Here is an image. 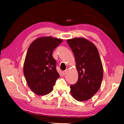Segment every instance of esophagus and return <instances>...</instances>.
<instances>
[{
	"mask_svg": "<svg viewBox=\"0 0 124 124\" xmlns=\"http://www.w3.org/2000/svg\"><path fill=\"white\" fill-rule=\"evenodd\" d=\"M67 72H68V69H66L64 71H63V72H62V74L63 75H66L67 74Z\"/></svg>",
	"mask_w": 124,
	"mask_h": 124,
	"instance_id": "1",
	"label": "esophagus"
}]
</instances>
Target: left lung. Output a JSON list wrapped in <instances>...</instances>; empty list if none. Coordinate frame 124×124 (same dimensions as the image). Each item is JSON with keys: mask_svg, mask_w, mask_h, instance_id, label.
<instances>
[{"mask_svg": "<svg viewBox=\"0 0 124 124\" xmlns=\"http://www.w3.org/2000/svg\"><path fill=\"white\" fill-rule=\"evenodd\" d=\"M76 62L78 80L70 85V93L78 101L87 100L98 91L103 78V67L96 46L83 38L67 40Z\"/></svg>", "mask_w": 124, "mask_h": 124, "instance_id": "obj_1", "label": "left lung"}]
</instances>
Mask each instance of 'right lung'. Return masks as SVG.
I'll list each match as a JSON object with an SVG mask.
<instances>
[{
  "instance_id": "add662e5",
  "label": "right lung",
  "mask_w": 124,
  "mask_h": 124,
  "mask_svg": "<svg viewBox=\"0 0 124 124\" xmlns=\"http://www.w3.org/2000/svg\"><path fill=\"white\" fill-rule=\"evenodd\" d=\"M62 42V40L52 37H40L29 46L23 72L29 88L37 95L43 96L51 93L60 77L52 53Z\"/></svg>"
}]
</instances>
